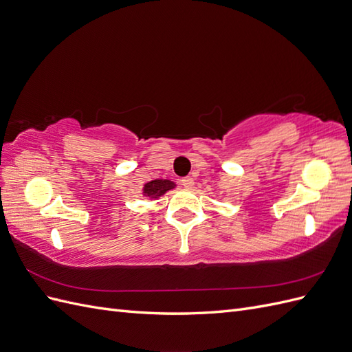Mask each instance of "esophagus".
Instances as JSON below:
<instances>
[{"mask_svg":"<svg viewBox=\"0 0 352 352\" xmlns=\"http://www.w3.org/2000/svg\"><path fill=\"white\" fill-rule=\"evenodd\" d=\"M180 182H182V185H184L185 188H192V186H194V179L189 177V176L180 179Z\"/></svg>","mask_w":352,"mask_h":352,"instance_id":"esophagus-1","label":"esophagus"}]
</instances>
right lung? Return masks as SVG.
<instances>
[{
    "mask_svg": "<svg viewBox=\"0 0 352 352\" xmlns=\"http://www.w3.org/2000/svg\"><path fill=\"white\" fill-rule=\"evenodd\" d=\"M175 185L173 182H170V180H163V179H157V180H153V182H148L144 188V192L145 195L148 197H160L163 195L166 190L172 189Z\"/></svg>",
    "mask_w": 352,
    "mask_h": 352,
    "instance_id": "1",
    "label": "right lung"
}]
</instances>
